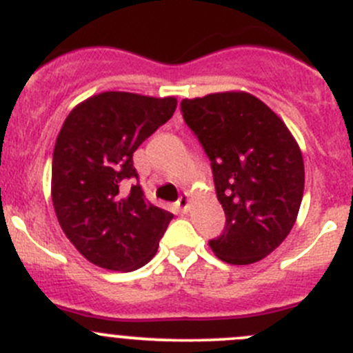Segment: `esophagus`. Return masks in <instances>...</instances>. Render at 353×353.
Listing matches in <instances>:
<instances>
[{
	"label": "esophagus",
	"instance_id": "obj_1",
	"mask_svg": "<svg viewBox=\"0 0 353 353\" xmlns=\"http://www.w3.org/2000/svg\"><path fill=\"white\" fill-rule=\"evenodd\" d=\"M177 206H179V210L183 213L188 212V208H190V198H188V194H183V196L177 199Z\"/></svg>",
	"mask_w": 353,
	"mask_h": 353
}]
</instances>
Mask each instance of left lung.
Instances as JSON below:
<instances>
[{
    "instance_id": "obj_1",
    "label": "left lung",
    "mask_w": 353,
    "mask_h": 353,
    "mask_svg": "<svg viewBox=\"0 0 353 353\" xmlns=\"http://www.w3.org/2000/svg\"><path fill=\"white\" fill-rule=\"evenodd\" d=\"M184 121L212 162L225 212L210 248L229 265H251L275 251L294 227L304 194V160L282 119L248 92L181 102Z\"/></svg>"
}]
</instances>
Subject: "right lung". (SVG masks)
Returning a JSON list of instances; mask_svg holds the SVG:
<instances>
[{
  "mask_svg": "<svg viewBox=\"0 0 353 353\" xmlns=\"http://www.w3.org/2000/svg\"><path fill=\"white\" fill-rule=\"evenodd\" d=\"M176 105V97L102 92L63 123L52 154V205L70 243L101 268L147 265L172 220L145 198L133 154Z\"/></svg>",
  "mask_w": 353,
  "mask_h": 353,
  "instance_id": "obj_1",
  "label": "right lung"
}]
</instances>
